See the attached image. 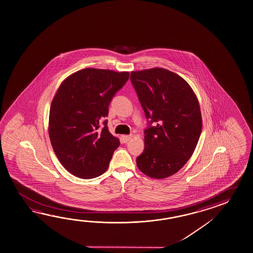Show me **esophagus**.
<instances>
[{
  "label": "esophagus",
  "instance_id": "esophagus-1",
  "mask_svg": "<svg viewBox=\"0 0 253 253\" xmlns=\"http://www.w3.org/2000/svg\"><path fill=\"white\" fill-rule=\"evenodd\" d=\"M130 138H131V136H129V135H123V136H122V139H123L124 143L129 142V140H130Z\"/></svg>",
  "mask_w": 253,
  "mask_h": 253
}]
</instances>
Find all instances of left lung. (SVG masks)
I'll list each match as a JSON object with an SVG mask.
<instances>
[{"instance_id": "1", "label": "left lung", "mask_w": 253, "mask_h": 253, "mask_svg": "<svg viewBox=\"0 0 253 253\" xmlns=\"http://www.w3.org/2000/svg\"><path fill=\"white\" fill-rule=\"evenodd\" d=\"M130 81L148 120L137 166L151 178L171 176L186 164L199 141V101L186 81L166 69L132 72Z\"/></svg>"}]
</instances>
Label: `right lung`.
I'll list each match as a JSON object with an SVG mask.
<instances>
[{
  "instance_id": "1",
  "label": "right lung",
  "mask_w": 253,
  "mask_h": 253,
  "mask_svg": "<svg viewBox=\"0 0 253 253\" xmlns=\"http://www.w3.org/2000/svg\"><path fill=\"white\" fill-rule=\"evenodd\" d=\"M129 72L87 68L68 77L51 104L49 137L68 172L92 179L106 171L120 141L110 133L108 107Z\"/></svg>"
}]
</instances>
